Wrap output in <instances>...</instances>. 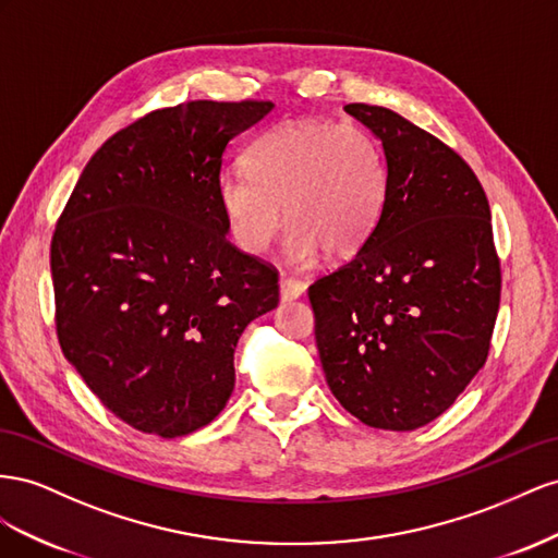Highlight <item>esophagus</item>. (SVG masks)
Here are the masks:
<instances>
[{"instance_id": "esophagus-1", "label": "esophagus", "mask_w": 558, "mask_h": 558, "mask_svg": "<svg viewBox=\"0 0 558 558\" xmlns=\"http://www.w3.org/2000/svg\"><path fill=\"white\" fill-rule=\"evenodd\" d=\"M304 290H306V284L294 280V278H282L280 280V299L282 301H294V299L304 294Z\"/></svg>"}]
</instances>
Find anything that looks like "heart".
<instances>
[{"label":"heart","instance_id":"heart-1","mask_svg":"<svg viewBox=\"0 0 558 558\" xmlns=\"http://www.w3.org/2000/svg\"><path fill=\"white\" fill-rule=\"evenodd\" d=\"M245 172L217 180V203L233 243L262 254L284 219V252L313 264L325 250L345 259L367 243L386 203V161L378 142L355 121H284L245 149ZM283 210H279V203Z\"/></svg>","mask_w":558,"mask_h":558}]
</instances>
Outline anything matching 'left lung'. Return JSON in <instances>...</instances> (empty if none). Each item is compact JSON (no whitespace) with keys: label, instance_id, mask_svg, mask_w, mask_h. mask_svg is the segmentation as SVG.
<instances>
[{"label":"left lung","instance_id":"8db88e82","mask_svg":"<svg viewBox=\"0 0 558 558\" xmlns=\"http://www.w3.org/2000/svg\"><path fill=\"white\" fill-rule=\"evenodd\" d=\"M384 145L386 203L353 259L308 288L327 386L380 429H416L484 367L500 306L490 208L472 168L392 109L343 107Z\"/></svg>","mask_w":558,"mask_h":558}]
</instances>
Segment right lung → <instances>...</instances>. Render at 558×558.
Masks as SVG:
<instances>
[{"label":"right lung","mask_w":558,"mask_h":558,"mask_svg":"<svg viewBox=\"0 0 558 558\" xmlns=\"http://www.w3.org/2000/svg\"><path fill=\"white\" fill-rule=\"evenodd\" d=\"M274 102L156 109L93 154L51 241L62 353L117 418L184 437L227 407L243 329L278 274L229 243L217 203L229 142Z\"/></svg>","instance_id":"1"}]
</instances>
